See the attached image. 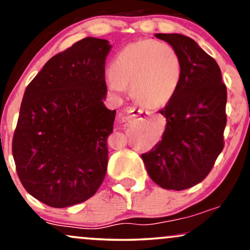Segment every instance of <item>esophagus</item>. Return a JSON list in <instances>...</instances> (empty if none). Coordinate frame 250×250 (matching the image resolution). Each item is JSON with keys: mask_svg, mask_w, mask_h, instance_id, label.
<instances>
[{"mask_svg": "<svg viewBox=\"0 0 250 250\" xmlns=\"http://www.w3.org/2000/svg\"><path fill=\"white\" fill-rule=\"evenodd\" d=\"M127 114L129 118H138V116L141 115H147V114H151V111L147 108L143 107V106H139V107H130L127 109Z\"/></svg>", "mask_w": 250, "mask_h": 250, "instance_id": "1", "label": "esophagus"}]
</instances>
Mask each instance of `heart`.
Wrapping results in <instances>:
<instances>
[{
  "label": "heart",
  "instance_id": "1",
  "mask_svg": "<svg viewBox=\"0 0 250 250\" xmlns=\"http://www.w3.org/2000/svg\"><path fill=\"white\" fill-rule=\"evenodd\" d=\"M108 91L123 97L130 86L132 97L147 106L165 105L177 90L182 62L175 49L155 40H141L120 51L109 67Z\"/></svg>",
  "mask_w": 250,
  "mask_h": 250
}]
</instances>
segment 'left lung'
<instances>
[{"instance_id":"1","label":"left lung","mask_w":250,"mask_h":250,"mask_svg":"<svg viewBox=\"0 0 250 250\" xmlns=\"http://www.w3.org/2000/svg\"><path fill=\"white\" fill-rule=\"evenodd\" d=\"M155 38L178 53L182 78L160 111L167 120L162 139L142 159L153 182L181 191L204 181L224 147L226 86L217 62L194 40L178 33Z\"/></svg>"}]
</instances>
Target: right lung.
Segmentation results:
<instances>
[{
    "instance_id": "1",
    "label": "right lung",
    "mask_w": 250,
    "mask_h": 250,
    "mask_svg": "<svg viewBox=\"0 0 250 250\" xmlns=\"http://www.w3.org/2000/svg\"><path fill=\"white\" fill-rule=\"evenodd\" d=\"M111 48L107 40L78 41L46 62L25 90L12 154L26 191L50 207L81 204L104 181L116 113L104 104Z\"/></svg>"
}]
</instances>
